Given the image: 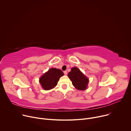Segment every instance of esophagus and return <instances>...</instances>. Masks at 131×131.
<instances>
[{"label": "esophagus", "mask_w": 131, "mask_h": 131, "mask_svg": "<svg viewBox=\"0 0 131 131\" xmlns=\"http://www.w3.org/2000/svg\"><path fill=\"white\" fill-rule=\"evenodd\" d=\"M64 73L65 74V75H66V74H67V71H66V70H65V71H64Z\"/></svg>", "instance_id": "1"}]
</instances>
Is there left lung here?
Instances as JSON below:
<instances>
[{"label": "left lung", "instance_id": "left-lung-1", "mask_svg": "<svg viewBox=\"0 0 131 131\" xmlns=\"http://www.w3.org/2000/svg\"><path fill=\"white\" fill-rule=\"evenodd\" d=\"M68 77L72 81V85L79 90L86 89L89 83V79L77 67H72L68 73Z\"/></svg>", "mask_w": 131, "mask_h": 131}]
</instances>
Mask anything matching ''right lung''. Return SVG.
Here are the masks:
<instances>
[{
  "label": "right lung",
  "instance_id": "add662e5",
  "mask_svg": "<svg viewBox=\"0 0 131 131\" xmlns=\"http://www.w3.org/2000/svg\"><path fill=\"white\" fill-rule=\"evenodd\" d=\"M63 75L64 73L61 69L52 68L40 78L39 82L44 90H49L57 85L60 78Z\"/></svg>",
  "mask_w": 131,
  "mask_h": 131
}]
</instances>
